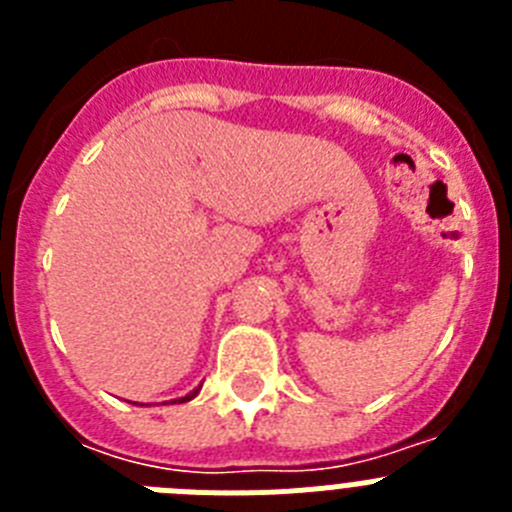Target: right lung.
I'll list each match as a JSON object with an SVG mask.
<instances>
[{
    "label": "right lung",
    "mask_w": 512,
    "mask_h": 512,
    "mask_svg": "<svg viewBox=\"0 0 512 512\" xmlns=\"http://www.w3.org/2000/svg\"><path fill=\"white\" fill-rule=\"evenodd\" d=\"M197 392L200 390H194V392H189L187 397H179V400H174V402H187V400H192V397H197Z\"/></svg>",
    "instance_id": "obj_1"
}]
</instances>
